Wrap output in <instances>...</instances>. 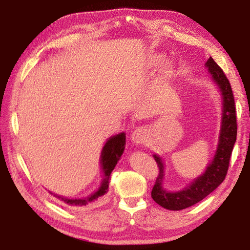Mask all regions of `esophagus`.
Instances as JSON below:
<instances>
[{"label":"esophagus","instance_id":"obj_1","mask_svg":"<svg viewBox=\"0 0 250 250\" xmlns=\"http://www.w3.org/2000/svg\"><path fill=\"white\" fill-rule=\"evenodd\" d=\"M130 138H131V141L135 143V145H145L147 140V138H149V135H147L146 129L140 126V128H137L132 133H131Z\"/></svg>","mask_w":250,"mask_h":250}]
</instances>
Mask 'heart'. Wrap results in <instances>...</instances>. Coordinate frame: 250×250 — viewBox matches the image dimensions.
Returning <instances> with one entry per match:
<instances>
[{"mask_svg": "<svg viewBox=\"0 0 250 250\" xmlns=\"http://www.w3.org/2000/svg\"><path fill=\"white\" fill-rule=\"evenodd\" d=\"M163 61H164V58H163V56H161V55H155V56L151 57V64L154 65V66H159ZM172 73H173V70H172L171 66L164 67V69H163L164 77H166V78L171 77Z\"/></svg>", "mask_w": 250, "mask_h": 250, "instance_id": "b5f03b06", "label": "heart"}]
</instances>
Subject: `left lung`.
Returning <instances> with one entry per match:
<instances>
[{"label":"left lung","mask_w":250,"mask_h":250,"mask_svg":"<svg viewBox=\"0 0 250 250\" xmlns=\"http://www.w3.org/2000/svg\"><path fill=\"white\" fill-rule=\"evenodd\" d=\"M205 66L208 68L211 79L217 84L223 97V116L222 126L219 133V141L216 153L213 161L207 167L204 174L198 176L191 184L179 192H168L163 188L164 164L159 155L153 154L158 163L159 175L152 188L151 196L155 203L164 208L170 210H180L188 208L196 203L201 202L208 194L214 191L217 186L225 180L229 160L237 137V120L234 94H232L229 80L224 74L211 57L206 62Z\"/></svg>","instance_id":"8db88e82"}]
</instances>
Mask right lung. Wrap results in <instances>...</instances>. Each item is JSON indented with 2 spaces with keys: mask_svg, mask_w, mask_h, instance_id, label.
<instances>
[{
  "mask_svg": "<svg viewBox=\"0 0 250 250\" xmlns=\"http://www.w3.org/2000/svg\"><path fill=\"white\" fill-rule=\"evenodd\" d=\"M125 146V134L122 132L117 135H113V137L109 138V140L105 142L103 151H101V167H103L104 171V180L101 182L100 188L97 189L95 193H92L91 195L83 198H68L64 197L61 195H56L55 194V197H57L59 201L64 202L65 204L74 207H87L91 206L98 203L99 201L103 200L105 194L108 193L109 189V180H110V174L113 168H115L116 164L119 159L121 158L122 153H124ZM53 194L52 192H49Z\"/></svg>",
  "mask_w": 250,
  "mask_h": 250,
  "instance_id": "add662e5",
  "label": "right lung"
}]
</instances>
